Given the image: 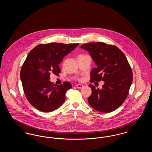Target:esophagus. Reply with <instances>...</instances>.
<instances>
[{
	"label": "esophagus",
	"mask_w": 152,
	"mask_h": 152,
	"mask_svg": "<svg viewBox=\"0 0 152 152\" xmlns=\"http://www.w3.org/2000/svg\"><path fill=\"white\" fill-rule=\"evenodd\" d=\"M76 87L77 88H78V89H81V88H82L84 86H83V85H82V84H77V85L76 86Z\"/></svg>",
	"instance_id": "obj_1"
}]
</instances>
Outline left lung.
<instances>
[{
	"mask_svg": "<svg viewBox=\"0 0 152 152\" xmlns=\"http://www.w3.org/2000/svg\"><path fill=\"white\" fill-rule=\"evenodd\" d=\"M81 48L89 52L97 65L91 71L90 81H104L101 89L89 85L92 89L89 104L103 113L116 110L125 100L133 80L127 58L118 47L102 42L84 44Z\"/></svg>",
	"mask_w": 152,
	"mask_h": 152,
	"instance_id": "8db88e82",
	"label": "left lung"
}]
</instances>
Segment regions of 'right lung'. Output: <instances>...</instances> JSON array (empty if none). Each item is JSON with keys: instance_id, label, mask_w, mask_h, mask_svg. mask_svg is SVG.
<instances>
[{"instance_id": "1", "label": "right lung", "mask_w": 152, "mask_h": 152, "mask_svg": "<svg viewBox=\"0 0 152 152\" xmlns=\"http://www.w3.org/2000/svg\"><path fill=\"white\" fill-rule=\"evenodd\" d=\"M79 44H39L29 52L20 76L26 97L35 108L50 112L64 102L65 93L72 88L71 84L65 81L56 86L50 81V75H58L61 72L58 64Z\"/></svg>"}]
</instances>
